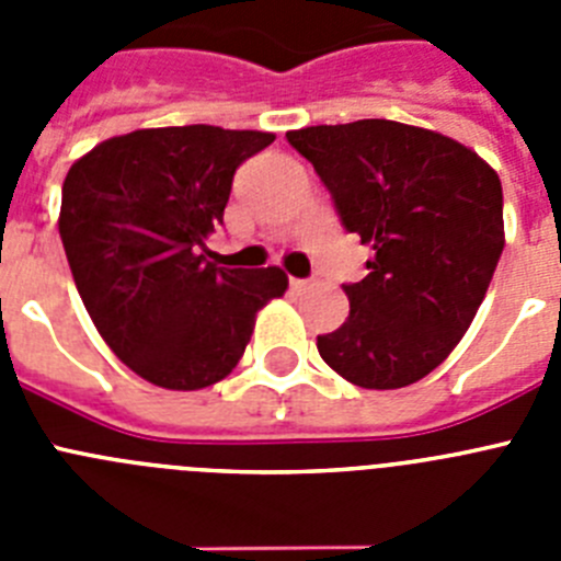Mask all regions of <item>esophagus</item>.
<instances>
[{"label": "esophagus", "mask_w": 561, "mask_h": 561, "mask_svg": "<svg viewBox=\"0 0 561 561\" xmlns=\"http://www.w3.org/2000/svg\"><path fill=\"white\" fill-rule=\"evenodd\" d=\"M289 286H291V289H295V291H306V289H309V280H300V277H289Z\"/></svg>", "instance_id": "obj_1"}]
</instances>
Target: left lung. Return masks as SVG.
I'll use <instances>...</instances> for the list:
<instances>
[{
	"label": "left lung",
	"instance_id": "obj_1",
	"mask_svg": "<svg viewBox=\"0 0 561 561\" xmlns=\"http://www.w3.org/2000/svg\"><path fill=\"white\" fill-rule=\"evenodd\" d=\"M286 140L314 165L345 230L374 250L368 275L342 286L348 320L317 336V351L365 390L424 379L472 325L497 270V171L453 137L396 121L306 126Z\"/></svg>",
	"mask_w": 561,
	"mask_h": 561
}]
</instances>
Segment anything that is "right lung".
I'll return each instance as SVG.
<instances>
[{
    "label": "right lung",
    "instance_id": "right-lung-1",
    "mask_svg": "<svg viewBox=\"0 0 561 561\" xmlns=\"http://www.w3.org/2000/svg\"><path fill=\"white\" fill-rule=\"evenodd\" d=\"M272 140L219 126L137 128L69 168L58 232L78 295L114 356L157 388L230 376L257 311L289 289L277 266L227 270L205 250L236 168Z\"/></svg>",
    "mask_w": 561,
    "mask_h": 561
}]
</instances>
